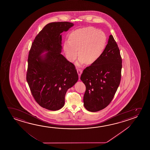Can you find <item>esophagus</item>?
Returning <instances> with one entry per match:
<instances>
[{
    "label": "esophagus",
    "instance_id": "1",
    "mask_svg": "<svg viewBox=\"0 0 150 150\" xmlns=\"http://www.w3.org/2000/svg\"><path fill=\"white\" fill-rule=\"evenodd\" d=\"M77 73L79 74V76H81V74L82 73V70L81 69H77Z\"/></svg>",
    "mask_w": 150,
    "mask_h": 150
}]
</instances>
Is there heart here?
I'll return each instance as SVG.
<instances>
[{
  "instance_id": "heart-1",
  "label": "heart",
  "mask_w": 150,
  "mask_h": 150,
  "mask_svg": "<svg viewBox=\"0 0 150 150\" xmlns=\"http://www.w3.org/2000/svg\"><path fill=\"white\" fill-rule=\"evenodd\" d=\"M106 44V35L93 27H86L73 30L63 44L67 59L73 62L80 57L77 65L91 64L100 57Z\"/></svg>"
}]
</instances>
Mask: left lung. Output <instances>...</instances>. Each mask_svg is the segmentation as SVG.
<instances>
[{
	"label": "left lung",
	"instance_id": "left-lung-1",
	"mask_svg": "<svg viewBox=\"0 0 150 150\" xmlns=\"http://www.w3.org/2000/svg\"><path fill=\"white\" fill-rule=\"evenodd\" d=\"M122 68L120 49L110 35L100 57L81 75V81L86 86L83 105L88 111H100L111 103L120 85Z\"/></svg>",
	"mask_w": 150,
	"mask_h": 150
}]
</instances>
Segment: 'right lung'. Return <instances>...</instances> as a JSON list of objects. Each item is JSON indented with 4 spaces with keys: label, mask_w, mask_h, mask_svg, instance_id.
<instances>
[{
    "label": "right lung",
    "mask_w": 150,
    "mask_h": 150,
    "mask_svg": "<svg viewBox=\"0 0 150 150\" xmlns=\"http://www.w3.org/2000/svg\"><path fill=\"white\" fill-rule=\"evenodd\" d=\"M73 25L69 22L48 23L35 38L29 51L26 81L35 100L49 110L64 106L67 90L79 79L75 65L60 53L61 33ZM45 51L48 52L42 57Z\"/></svg>",
    "instance_id": "1"
}]
</instances>
